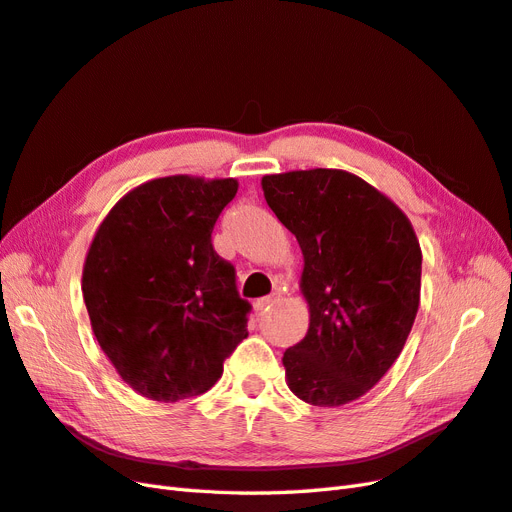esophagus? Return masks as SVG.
<instances>
[{"label": "esophagus", "instance_id": "obj_1", "mask_svg": "<svg viewBox=\"0 0 512 512\" xmlns=\"http://www.w3.org/2000/svg\"><path fill=\"white\" fill-rule=\"evenodd\" d=\"M275 301H277V294H269V297H262V299H258V301L254 303L256 312H265V309H267V307H271Z\"/></svg>", "mask_w": 512, "mask_h": 512}]
</instances>
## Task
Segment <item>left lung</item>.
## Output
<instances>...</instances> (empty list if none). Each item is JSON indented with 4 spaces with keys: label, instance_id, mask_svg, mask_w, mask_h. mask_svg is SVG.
<instances>
[{
    "label": "left lung",
    "instance_id": "1",
    "mask_svg": "<svg viewBox=\"0 0 512 512\" xmlns=\"http://www.w3.org/2000/svg\"><path fill=\"white\" fill-rule=\"evenodd\" d=\"M303 252L309 329L284 352L290 391L320 408L365 395L404 348L421 299V245L389 198L346 170L262 177Z\"/></svg>",
    "mask_w": 512,
    "mask_h": 512
}]
</instances>
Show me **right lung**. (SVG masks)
<instances>
[{
    "mask_svg": "<svg viewBox=\"0 0 512 512\" xmlns=\"http://www.w3.org/2000/svg\"><path fill=\"white\" fill-rule=\"evenodd\" d=\"M235 179L177 175L123 196L83 267V299L100 348L136 393L179 401L207 393L247 337L252 305L211 232Z\"/></svg>",
    "mask_w": 512,
    "mask_h": 512,
    "instance_id": "obj_1",
    "label": "right lung"
}]
</instances>
